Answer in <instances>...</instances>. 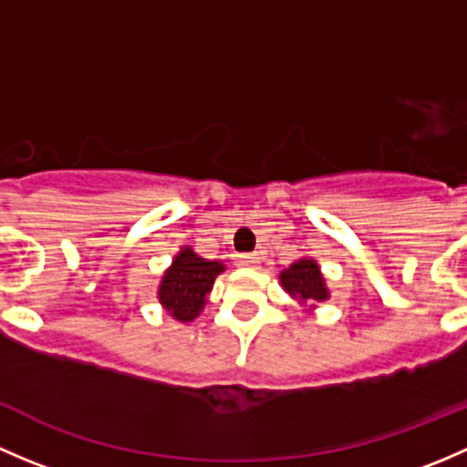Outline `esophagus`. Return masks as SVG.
<instances>
[{
  "label": "esophagus",
  "mask_w": 467,
  "mask_h": 467,
  "mask_svg": "<svg viewBox=\"0 0 467 467\" xmlns=\"http://www.w3.org/2000/svg\"><path fill=\"white\" fill-rule=\"evenodd\" d=\"M239 266H246V268H255L260 264V255L257 253H246V255H239L237 260Z\"/></svg>",
  "instance_id": "obj_1"
}]
</instances>
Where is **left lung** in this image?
<instances>
[{"mask_svg": "<svg viewBox=\"0 0 467 467\" xmlns=\"http://www.w3.org/2000/svg\"><path fill=\"white\" fill-rule=\"evenodd\" d=\"M277 277H280L282 289L291 296V300L298 303V307H303L305 314L317 312L318 303L329 300L327 282L314 257H300L285 271H280Z\"/></svg>", "mask_w": 467, "mask_h": 467, "instance_id": "obj_1", "label": "left lung"}]
</instances>
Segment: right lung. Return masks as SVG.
<instances>
[{"label":"right lung","mask_w":467,"mask_h":467,"mask_svg":"<svg viewBox=\"0 0 467 467\" xmlns=\"http://www.w3.org/2000/svg\"><path fill=\"white\" fill-rule=\"evenodd\" d=\"M225 271L219 260H205L192 246H182L173 255L171 266L162 273L158 285V300L164 312L178 323H192L205 309L207 296L216 275Z\"/></svg>","instance_id":"right-lung-1"}]
</instances>
